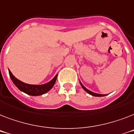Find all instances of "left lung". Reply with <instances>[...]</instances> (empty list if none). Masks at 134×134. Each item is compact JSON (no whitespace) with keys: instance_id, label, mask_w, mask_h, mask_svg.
I'll return each instance as SVG.
<instances>
[{"instance_id":"8db88e82","label":"left lung","mask_w":134,"mask_h":134,"mask_svg":"<svg viewBox=\"0 0 134 134\" xmlns=\"http://www.w3.org/2000/svg\"><path fill=\"white\" fill-rule=\"evenodd\" d=\"M80 83H81V86H82V88L84 89V90H86V91L88 93H89L90 94H91V95L95 96V97H103V96H105L104 94H97V93H94V92H91V91H90L89 90L86 89V88H85V87H84L83 85H82V83H81V82H80Z\"/></svg>"}]
</instances>
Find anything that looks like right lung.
Instances as JSON below:
<instances>
[{
    "label": "right lung",
    "instance_id": "right-lung-1",
    "mask_svg": "<svg viewBox=\"0 0 134 134\" xmlns=\"http://www.w3.org/2000/svg\"><path fill=\"white\" fill-rule=\"evenodd\" d=\"M9 76L11 78L12 81H13L16 87L21 90V91L24 92L25 93L30 94L32 96H38L43 94L46 93L48 91H49L53 86H54L55 81H56L57 76H55L50 82H48L47 83L44 84V85H30V84L25 83L24 82L21 81L19 80H18L14 76V75L12 74V72L9 70Z\"/></svg>",
    "mask_w": 134,
    "mask_h": 134
}]
</instances>
